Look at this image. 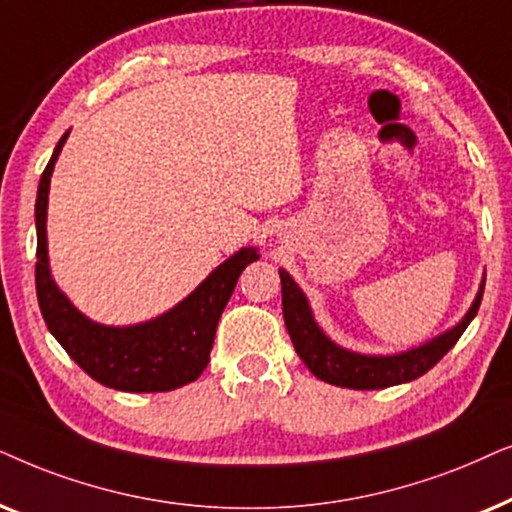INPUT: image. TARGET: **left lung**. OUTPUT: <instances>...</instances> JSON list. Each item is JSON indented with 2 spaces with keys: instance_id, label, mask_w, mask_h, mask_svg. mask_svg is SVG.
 <instances>
[{
  "instance_id": "8db88e82",
  "label": "left lung",
  "mask_w": 512,
  "mask_h": 512,
  "mask_svg": "<svg viewBox=\"0 0 512 512\" xmlns=\"http://www.w3.org/2000/svg\"><path fill=\"white\" fill-rule=\"evenodd\" d=\"M283 292V318L288 335L295 344L297 356L304 360L311 374L318 379L342 388H356V391H372V388H386L407 384V381L419 379L426 374L452 346L459 342L463 330L475 318L480 309L485 281L480 283L478 295L459 323L442 335L428 339V342L412 346V349L400 353H386V356H374V353H358L339 346L335 339L325 335L323 327L313 316L311 304L302 288L295 283L285 269H278Z\"/></svg>"
}]
</instances>
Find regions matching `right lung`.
Returning <instances> with one entry per match:
<instances>
[{
    "instance_id": "add662e5",
    "label": "right lung",
    "mask_w": 512,
    "mask_h": 512,
    "mask_svg": "<svg viewBox=\"0 0 512 512\" xmlns=\"http://www.w3.org/2000/svg\"><path fill=\"white\" fill-rule=\"evenodd\" d=\"M70 138L67 131L46 163L34 203L37 222V299L46 327L88 377L128 393L173 391L199 379L210 360L217 320L238 276L260 260L257 248H241L215 267L189 295L161 316L135 325H102L81 313L53 281L49 267V189L56 161Z\"/></svg>"
}]
</instances>
